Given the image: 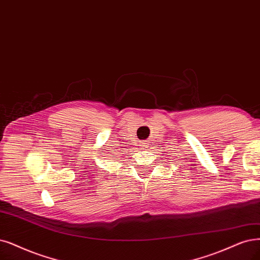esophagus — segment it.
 <instances>
[{"instance_id": "1", "label": "esophagus", "mask_w": 260, "mask_h": 260, "mask_svg": "<svg viewBox=\"0 0 260 260\" xmlns=\"http://www.w3.org/2000/svg\"><path fill=\"white\" fill-rule=\"evenodd\" d=\"M148 145H149V142H147V141H145V140L139 141V146L141 147L142 150H146V149L148 148Z\"/></svg>"}]
</instances>
